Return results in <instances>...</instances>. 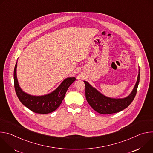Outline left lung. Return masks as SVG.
<instances>
[{
    "label": "left lung",
    "instance_id": "left-lung-1",
    "mask_svg": "<svg viewBox=\"0 0 153 153\" xmlns=\"http://www.w3.org/2000/svg\"><path fill=\"white\" fill-rule=\"evenodd\" d=\"M139 80L140 70L139 69L137 81L131 93L125 97L119 99L109 97L103 95L88 82L84 80L86 99L93 110L100 114H110L118 113L126 108L134 100L137 93Z\"/></svg>",
    "mask_w": 153,
    "mask_h": 153
}]
</instances>
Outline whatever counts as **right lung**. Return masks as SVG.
Returning a JSON list of instances; mask_svg holds the SVG:
<instances>
[{
	"mask_svg": "<svg viewBox=\"0 0 153 153\" xmlns=\"http://www.w3.org/2000/svg\"><path fill=\"white\" fill-rule=\"evenodd\" d=\"M17 60L14 70V82L16 94L24 106L36 113L48 114L53 112L60 106L70 86L76 80L75 77L63 80L51 93L42 96H33L24 92L19 86L17 77Z\"/></svg>",
	"mask_w": 153,
	"mask_h": 153,
	"instance_id": "1",
	"label": "right lung"
}]
</instances>
